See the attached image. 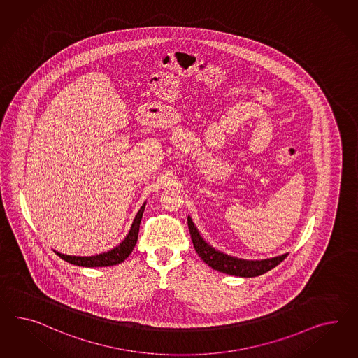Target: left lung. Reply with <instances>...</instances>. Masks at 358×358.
Instances as JSON below:
<instances>
[{
    "instance_id": "obj_1",
    "label": "left lung",
    "mask_w": 358,
    "mask_h": 358,
    "mask_svg": "<svg viewBox=\"0 0 358 358\" xmlns=\"http://www.w3.org/2000/svg\"><path fill=\"white\" fill-rule=\"evenodd\" d=\"M187 225H189L195 252H198V255L202 258L204 263H207L211 268L217 270L219 272H224L233 276H241V278H255L266 273L267 271L272 270L288 257V254H282L279 257L261 259V261H248V259L236 258L232 255L216 250L210 243L204 241L198 229L195 228L190 216L187 217Z\"/></svg>"
}]
</instances>
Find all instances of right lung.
<instances>
[{
  "label": "right lung",
  "mask_w": 358,
  "mask_h": 358,
  "mask_svg": "<svg viewBox=\"0 0 358 358\" xmlns=\"http://www.w3.org/2000/svg\"><path fill=\"white\" fill-rule=\"evenodd\" d=\"M145 203L141 207V210L136 213V219L131 224L130 232L126 236L125 240L121 242L115 249L109 250V252H101L97 255L92 257H76V255H66V254H61V252H55L58 257L64 261L80 266V267H108V266H115L121 262L125 261L126 258L130 255V252H133L134 246H136V240H138V233H139V225L141 220L143 216Z\"/></svg>",
  "instance_id": "right-lung-1"
}]
</instances>
